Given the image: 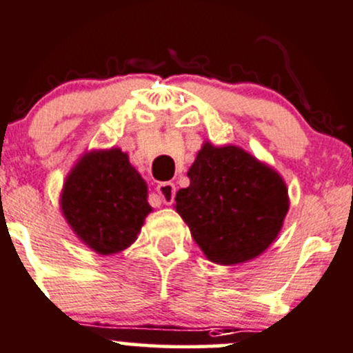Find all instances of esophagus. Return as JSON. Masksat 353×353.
<instances>
[{"mask_svg": "<svg viewBox=\"0 0 353 353\" xmlns=\"http://www.w3.org/2000/svg\"><path fill=\"white\" fill-rule=\"evenodd\" d=\"M157 196L164 204H172L176 197V185L172 183H161L157 185Z\"/></svg>", "mask_w": 353, "mask_h": 353, "instance_id": "34e87169", "label": "esophagus"}]
</instances>
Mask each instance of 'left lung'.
<instances>
[{
  "instance_id": "obj_1",
  "label": "left lung",
  "mask_w": 353,
  "mask_h": 353,
  "mask_svg": "<svg viewBox=\"0 0 353 353\" xmlns=\"http://www.w3.org/2000/svg\"><path fill=\"white\" fill-rule=\"evenodd\" d=\"M188 177L191 184L176 194V211L211 261L245 263L274 241L288 191L273 169L239 147L204 144Z\"/></svg>"
}]
</instances>
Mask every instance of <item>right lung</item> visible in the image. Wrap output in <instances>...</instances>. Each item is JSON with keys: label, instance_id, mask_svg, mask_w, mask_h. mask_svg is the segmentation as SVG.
<instances>
[{"label": "right lung", "instance_id": "obj_1", "mask_svg": "<svg viewBox=\"0 0 353 353\" xmlns=\"http://www.w3.org/2000/svg\"><path fill=\"white\" fill-rule=\"evenodd\" d=\"M61 209L77 236L100 254L132 245L150 212L144 179L119 149L82 157L67 177Z\"/></svg>", "mask_w": 353, "mask_h": 353}]
</instances>
